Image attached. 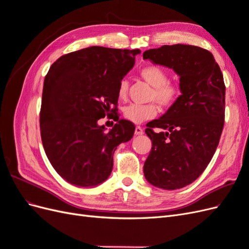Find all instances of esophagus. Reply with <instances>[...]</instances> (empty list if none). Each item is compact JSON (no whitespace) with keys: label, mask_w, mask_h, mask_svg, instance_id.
I'll return each mask as SVG.
<instances>
[{"label":"esophagus","mask_w":249,"mask_h":249,"mask_svg":"<svg viewBox=\"0 0 249 249\" xmlns=\"http://www.w3.org/2000/svg\"><path fill=\"white\" fill-rule=\"evenodd\" d=\"M143 133H144V131H143L141 126L137 125L135 127V135H136V136H140V135H143Z\"/></svg>","instance_id":"34e87169"}]
</instances>
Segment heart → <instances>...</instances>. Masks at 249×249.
Segmentation results:
<instances>
[{"label": "heart", "instance_id": "obj_1", "mask_svg": "<svg viewBox=\"0 0 249 249\" xmlns=\"http://www.w3.org/2000/svg\"><path fill=\"white\" fill-rule=\"evenodd\" d=\"M142 79L154 87L152 99H156L164 107H169L175 104L179 96L178 87L168 81L166 71L159 66H146L140 71ZM129 89V82L123 79L119 82L117 95L120 100H124ZM156 103L149 104H130L124 108V116L126 120L134 124H142L148 119L154 118L158 114Z\"/></svg>", "mask_w": 249, "mask_h": 249}]
</instances>
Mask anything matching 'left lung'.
<instances>
[{
  "label": "left lung",
  "mask_w": 249,
  "mask_h": 249,
  "mask_svg": "<svg viewBox=\"0 0 249 249\" xmlns=\"http://www.w3.org/2000/svg\"><path fill=\"white\" fill-rule=\"evenodd\" d=\"M143 59L175 71L182 93L166 113L147 124L145 133L153 145L143 172L157 188L180 189L201 175L219 143L224 124L223 76L213 55L195 46L150 49ZM153 127L167 132L155 133Z\"/></svg>",
  "instance_id": "obj_1"
}]
</instances>
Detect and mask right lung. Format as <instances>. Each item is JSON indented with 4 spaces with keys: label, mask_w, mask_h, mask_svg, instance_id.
Returning <instances> with one entry per match:
<instances>
[{
    "label": "right lung",
    "mask_w": 249,
    "mask_h": 249,
    "mask_svg": "<svg viewBox=\"0 0 249 249\" xmlns=\"http://www.w3.org/2000/svg\"><path fill=\"white\" fill-rule=\"evenodd\" d=\"M141 51L90 47L60 57L44 78L40 133L52 166L66 182L95 187L113 168V154L132 139L135 126L120 119L117 89ZM117 124L106 132L98 119Z\"/></svg>",
    "instance_id": "add662e5"
}]
</instances>
